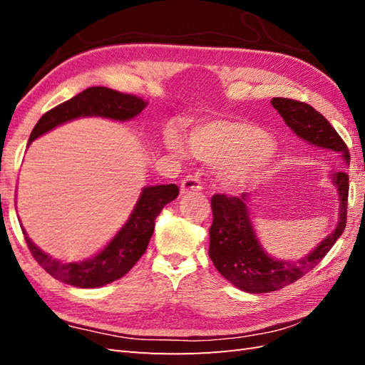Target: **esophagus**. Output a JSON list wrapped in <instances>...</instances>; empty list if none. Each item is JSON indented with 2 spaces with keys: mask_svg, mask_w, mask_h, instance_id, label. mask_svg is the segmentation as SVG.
I'll list each match as a JSON object with an SVG mask.
<instances>
[{
  "mask_svg": "<svg viewBox=\"0 0 365 365\" xmlns=\"http://www.w3.org/2000/svg\"><path fill=\"white\" fill-rule=\"evenodd\" d=\"M202 190V182L197 175H187L180 182V192L185 195V192H191V191H200Z\"/></svg>",
  "mask_w": 365,
  "mask_h": 365,
  "instance_id": "1",
  "label": "esophagus"
}]
</instances>
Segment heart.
I'll list each match as a JSON object with an SVG mask.
<instances>
[{"label":"heart","mask_w":365,"mask_h":365,"mask_svg":"<svg viewBox=\"0 0 365 365\" xmlns=\"http://www.w3.org/2000/svg\"><path fill=\"white\" fill-rule=\"evenodd\" d=\"M166 145L175 155L190 153L199 161L215 168H226L227 182L232 185L247 183L265 173L269 165L271 139L251 123L238 120H213L192 127L188 135V147L177 131L166 135Z\"/></svg>","instance_id":"obj_1"}]
</instances>
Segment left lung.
I'll return each instance as SVG.
<instances>
[{"label":"left lung","mask_w":365,"mask_h":365,"mask_svg":"<svg viewBox=\"0 0 365 365\" xmlns=\"http://www.w3.org/2000/svg\"><path fill=\"white\" fill-rule=\"evenodd\" d=\"M271 105L297 136L315 147L339 153L342 161L350 165V152L344 139L311 105L282 97H274ZM329 178L339 195L337 226L314 251L297 262L277 260L263 250L252 227L246 205V192H243L242 197L215 195L212 197L213 222L208 247V255L215 268L230 284L247 293H268L284 289L315 268L344 234L346 226V202L350 188L348 174L345 170H332Z\"/></svg>","instance_id":"left-lung-1"}]
</instances>
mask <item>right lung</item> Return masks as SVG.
Here are the masks:
<instances>
[{"instance_id":"right-lung-1","label":"right lung","mask_w":365,"mask_h":365,"mask_svg":"<svg viewBox=\"0 0 365 365\" xmlns=\"http://www.w3.org/2000/svg\"><path fill=\"white\" fill-rule=\"evenodd\" d=\"M145 106L147 102H144L141 97L123 94V92L103 86L88 88L78 96L46 111L31 131L28 144L46 131L73 119L105 118L125 122L133 119ZM177 196L178 187L174 183L145 187L130 218L111 242L94 257L83 262L64 263L53 259L51 255L43 252L41 247L31 242L23 226L21 230L31 254L46 273L68 285L80 287V289H96V287L118 281L135 267V263L141 259L150 242L155 229V218L160 215L163 207L173 202Z\"/></svg>"}]
</instances>
